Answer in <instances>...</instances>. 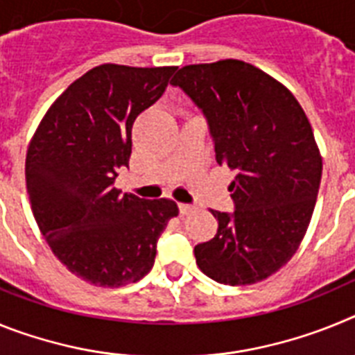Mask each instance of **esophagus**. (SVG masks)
Wrapping results in <instances>:
<instances>
[{
    "mask_svg": "<svg viewBox=\"0 0 355 355\" xmlns=\"http://www.w3.org/2000/svg\"><path fill=\"white\" fill-rule=\"evenodd\" d=\"M193 211H196V206L183 205V202H181V205H180V213H181V215H190V213H193Z\"/></svg>",
    "mask_w": 355,
    "mask_h": 355,
    "instance_id": "34e87169",
    "label": "esophagus"
}]
</instances>
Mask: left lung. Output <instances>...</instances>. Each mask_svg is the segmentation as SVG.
I'll list each match as a JSON object with an SVG mask.
<instances>
[{"instance_id":"1","label":"left lung","mask_w":355,"mask_h":355,"mask_svg":"<svg viewBox=\"0 0 355 355\" xmlns=\"http://www.w3.org/2000/svg\"><path fill=\"white\" fill-rule=\"evenodd\" d=\"M202 110L215 159L234 172V213L211 209L216 234L193 249L197 266L229 286L283 268L304 240L322 180L306 112L281 81L247 62L184 65L171 81Z\"/></svg>"}]
</instances>
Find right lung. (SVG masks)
Segmentation results:
<instances>
[{"label":"right lung","instance_id":"right-lung-1","mask_svg":"<svg viewBox=\"0 0 355 355\" xmlns=\"http://www.w3.org/2000/svg\"><path fill=\"white\" fill-rule=\"evenodd\" d=\"M175 67L103 64L56 97L26 153V188L40 233L71 274L94 286L137 283L180 208L114 187L130 165L135 119L158 101Z\"/></svg>","mask_w":355,"mask_h":355}]
</instances>
